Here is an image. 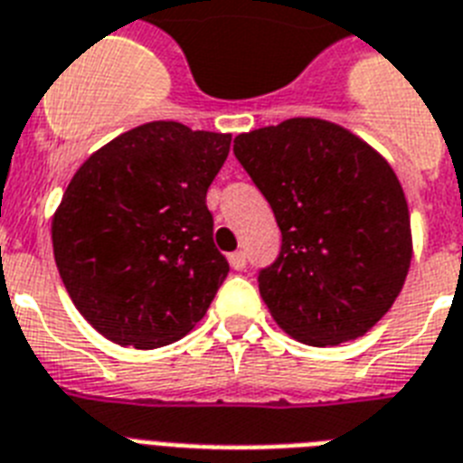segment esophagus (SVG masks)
Returning a JSON list of instances; mask_svg holds the SVG:
<instances>
[{
    "mask_svg": "<svg viewBox=\"0 0 463 463\" xmlns=\"http://www.w3.org/2000/svg\"><path fill=\"white\" fill-rule=\"evenodd\" d=\"M228 261H231V266L235 270H242L244 266H247V257H244V251H232L231 257H228Z\"/></svg>",
    "mask_w": 463,
    "mask_h": 463,
    "instance_id": "1",
    "label": "esophagus"
}]
</instances>
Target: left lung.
I'll return each mask as SVG.
<instances>
[{"mask_svg": "<svg viewBox=\"0 0 463 463\" xmlns=\"http://www.w3.org/2000/svg\"><path fill=\"white\" fill-rule=\"evenodd\" d=\"M232 152L283 235L276 261L259 270L270 317L314 347L368 333L411 264L409 206L388 161L321 118L242 133Z\"/></svg>", "mask_w": 463, "mask_h": 463, "instance_id": "8db88e82", "label": "left lung"}]
</instances>
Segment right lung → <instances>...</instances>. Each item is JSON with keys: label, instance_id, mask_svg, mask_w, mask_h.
Masks as SVG:
<instances>
[{"label": "right lung", "instance_id": "right-lung-1", "mask_svg": "<svg viewBox=\"0 0 463 463\" xmlns=\"http://www.w3.org/2000/svg\"><path fill=\"white\" fill-rule=\"evenodd\" d=\"M228 152L231 135L152 121L75 171L52 219L56 269L107 340L164 347L202 321L231 270L206 209Z\"/></svg>", "mask_w": 463, "mask_h": 463}]
</instances>
